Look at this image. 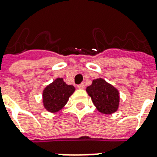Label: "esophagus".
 <instances>
[{
    "instance_id": "obj_1",
    "label": "esophagus",
    "mask_w": 157,
    "mask_h": 157,
    "mask_svg": "<svg viewBox=\"0 0 157 157\" xmlns=\"http://www.w3.org/2000/svg\"><path fill=\"white\" fill-rule=\"evenodd\" d=\"M77 87H78L79 89L85 88V84H84V83H81V84H79V85L77 86Z\"/></svg>"
}]
</instances>
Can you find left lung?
Returning a JSON list of instances; mask_svg holds the SVG:
<instances>
[{"instance_id":"left-lung-1","label":"left lung","mask_w":157,"mask_h":157,"mask_svg":"<svg viewBox=\"0 0 157 157\" xmlns=\"http://www.w3.org/2000/svg\"><path fill=\"white\" fill-rule=\"evenodd\" d=\"M86 92L99 112L110 114L117 111L119 102L118 90L103 79L93 80L92 85L86 87Z\"/></svg>"}]
</instances>
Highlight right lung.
Here are the masks:
<instances>
[{
    "instance_id": "1",
    "label": "right lung",
    "mask_w": 157,
    "mask_h": 157,
    "mask_svg": "<svg viewBox=\"0 0 157 157\" xmlns=\"http://www.w3.org/2000/svg\"><path fill=\"white\" fill-rule=\"evenodd\" d=\"M75 91L73 86L65 84L62 78H57L46 87L43 93L44 108L49 112H57L66 104Z\"/></svg>"
}]
</instances>
